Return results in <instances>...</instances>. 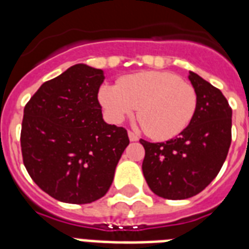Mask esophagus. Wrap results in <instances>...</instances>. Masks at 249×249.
Returning <instances> with one entry per match:
<instances>
[{
	"instance_id": "34e87169",
	"label": "esophagus",
	"mask_w": 249,
	"mask_h": 249,
	"mask_svg": "<svg viewBox=\"0 0 249 249\" xmlns=\"http://www.w3.org/2000/svg\"><path fill=\"white\" fill-rule=\"evenodd\" d=\"M128 137H129V140L132 141V142H136V141L140 140V137L137 136L136 133H133V132H128Z\"/></svg>"
}]
</instances>
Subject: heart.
<instances>
[{
    "label": "heart",
    "instance_id": "heart-1",
    "mask_svg": "<svg viewBox=\"0 0 249 249\" xmlns=\"http://www.w3.org/2000/svg\"><path fill=\"white\" fill-rule=\"evenodd\" d=\"M98 99L107 119L115 124L137 108L144 132L155 140H170L183 132L197 108L194 86L165 71L140 72L125 76L117 85L105 84Z\"/></svg>",
    "mask_w": 249,
    "mask_h": 249
}]
</instances>
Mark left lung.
<instances>
[{"label":"left lung","instance_id":"left-lung-1","mask_svg":"<svg viewBox=\"0 0 249 249\" xmlns=\"http://www.w3.org/2000/svg\"><path fill=\"white\" fill-rule=\"evenodd\" d=\"M197 94V108L179 136L151 143L141 140L142 170L148 187L164 199L182 200L196 195L216 178L231 143L232 111L221 90L189 72Z\"/></svg>","mask_w":249,"mask_h":249}]
</instances>
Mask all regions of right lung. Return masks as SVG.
Instances as JSON below:
<instances>
[{"mask_svg": "<svg viewBox=\"0 0 249 249\" xmlns=\"http://www.w3.org/2000/svg\"><path fill=\"white\" fill-rule=\"evenodd\" d=\"M105 72L72 66L40 86L24 107L23 161L38 187L70 204L105 196L129 144L124 128L103 120L98 90Z\"/></svg>", "mask_w": 249, "mask_h": 249, "instance_id": "right-lung-1", "label": "right lung"}]
</instances>
